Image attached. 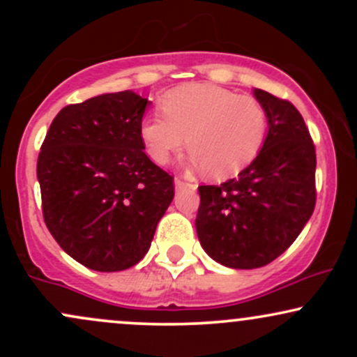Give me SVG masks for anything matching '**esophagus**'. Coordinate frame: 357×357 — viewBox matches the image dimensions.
Wrapping results in <instances>:
<instances>
[{"label": "esophagus", "instance_id": "obj_1", "mask_svg": "<svg viewBox=\"0 0 357 357\" xmlns=\"http://www.w3.org/2000/svg\"><path fill=\"white\" fill-rule=\"evenodd\" d=\"M174 186H176V190H183V188L186 186V181H183L181 178H176L174 179Z\"/></svg>", "mask_w": 357, "mask_h": 357}]
</instances>
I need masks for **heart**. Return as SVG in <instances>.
Masks as SVG:
<instances>
[{
    "label": "heart",
    "mask_w": 357,
    "mask_h": 357,
    "mask_svg": "<svg viewBox=\"0 0 357 357\" xmlns=\"http://www.w3.org/2000/svg\"><path fill=\"white\" fill-rule=\"evenodd\" d=\"M162 114L146 117L141 139L146 153L166 165L184 146L195 165L215 179L230 178L247 167L267 136L268 116L255 97L208 84H188L167 92Z\"/></svg>",
    "instance_id": "obj_1"
}]
</instances>
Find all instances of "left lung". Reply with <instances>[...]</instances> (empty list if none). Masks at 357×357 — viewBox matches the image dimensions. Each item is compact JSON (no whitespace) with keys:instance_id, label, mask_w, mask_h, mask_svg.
Listing matches in <instances>:
<instances>
[{"instance_id":"obj_1","label":"left lung","mask_w":357,"mask_h":357,"mask_svg":"<svg viewBox=\"0 0 357 357\" xmlns=\"http://www.w3.org/2000/svg\"><path fill=\"white\" fill-rule=\"evenodd\" d=\"M268 116L260 153L236 178L199 186L196 233L204 252L230 268H258L296 241L315 206V147L289 100L253 90Z\"/></svg>"}]
</instances>
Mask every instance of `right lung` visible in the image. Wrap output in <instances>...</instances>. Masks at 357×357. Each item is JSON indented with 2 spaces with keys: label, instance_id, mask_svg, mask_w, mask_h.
Returning <instances> with one entry per match:
<instances>
[{
  "label": "right lung",
  "instance_id": "obj_1",
  "mask_svg": "<svg viewBox=\"0 0 357 357\" xmlns=\"http://www.w3.org/2000/svg\"><path fill=\"white\" fill-rule=\"evenodd\" d=\"M149 100L104 93L53 119L38 162L47 228L73 260L97 272L136 265L174 198V181L144 153Z\"/></svg>",
  "mask_w": 357,
  "mask_h": 357
}]
</instances>
